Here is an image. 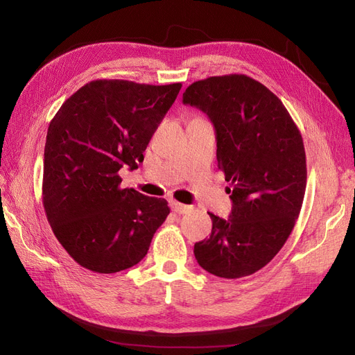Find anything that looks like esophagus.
Masks as SVG:
<instances>
[{
  "mask_svg": "<svg viewBox=\"0 0 355 355\" xmlns=\"http://www.w3.org/2000/svg\"><path fill=\"white\" fill-rule=\"evenodd\" d=\"M171 209H173V211L179 213V214H185L188 211H191V206H187V204H182V202H178V201H171Z\"/></svg>",
  "mask_w": 355,
  "mask_h": 355,
  "instance_id": "34e87169",
  "label": "esophagus"
}]
</instances>
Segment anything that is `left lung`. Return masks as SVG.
<instances>
[{
	"mask_svg": "<svg viewBox=\"0 0 355 355\" xmlns=\"http://www.w3.org/2000/svg\"><path fill=\"white\" fill-rule=\"evenodd\" d=\"M182 102L210 118L218 164L231 185L230 218L209 213L211 234L196 243V259L216 277L252 275L280 252L302 207V136L283 102L247 75L192 83Z\"/></svg>",
	"mask_w": 355,
	"mask_h": 355,
	"instance_id": "8db88e82",
	"label": "left lung"
}]
</instances>
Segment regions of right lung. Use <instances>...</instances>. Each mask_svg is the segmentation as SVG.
Listing matches in <instances>:
<instances>
[{
  "label": "right lung",
  "mask_w": 355,
  "mask_h": 355,
  "mask_svg": "<svg viewBox=\"0 0 355 355\" xmlns=\"http://www.w3.org/2000/svg\"><path fill=\"white\" fill-rule=\"evenodd\" d=\"M180 83L96 80L53 118L44 148L42 204L72 259L99 274L141 262L170 213L164 198L120 188L118 171L137 168Z\"/></svg>",
  "instance_id": "right-lung-1"
}]
</instances>
